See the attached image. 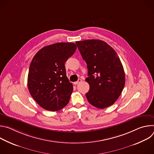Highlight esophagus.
Returning <instances> with one entry per match:
<instances>
[{"instance_id": "obj_1", "label": "esophagus", "mask_w": 154, "mask_h": 154, "mask_svg": "<svg viewBox=\"0 0 154 154\" xmlns=\"http://www.w3.org/2000/svg\"><path fill=\"white\" fill-rule=\"evenodd\" d=\"M82 79H79L77 82H74V85H77V84H79V83H80L81 82H82Z\"/></svg>"}]
</instances>
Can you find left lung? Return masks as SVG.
<instances>
[{"mask_svg":"<svg viewBox=\"0 0 154 154\" xmlns=\"http://www.w3.org/2000/svg\"><path fill=\"white\" fill-rule=\"evenodd\" d=\"M83 59L86 61L90 85L86 94L88 101L98 108L113 105L120 96L125 85V72L115 51L99 39L76 41Z\"/></svg>","mask_w":154,"mask_h":154,"instance_id":"1","label":"left lung"}]
</instances>
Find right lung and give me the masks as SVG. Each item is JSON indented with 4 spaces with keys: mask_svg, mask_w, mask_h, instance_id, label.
Here are the masks:
<instances>
[{
    "mask_svg": "<svg viewBox=\"0 0 154 154\" xmlns=\"http://www.w3.org/2000/svg\"><path fill=\"white\" fill-rule=\"evenodd\" d=\"M77 49L73 42H58L41 49L33 58L27 85L29 92L42 108L58 111L68 104L73 85L64 63Z\"/></svg>",
    "mask_w": 154,
    "mask_h": 154,
    "instance_id": "1",
    "label": "right lung"
}]
</instances>
